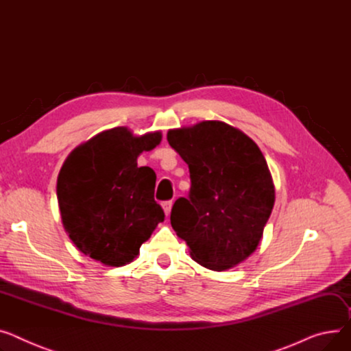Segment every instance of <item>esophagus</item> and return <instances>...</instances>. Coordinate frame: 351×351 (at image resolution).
Listing matches in <instances>:
<instances>
[{
    "instance_id": "esophagus-1",
    "label": "esophagus",
    "mask_w": 351,
    "mask_h": 351,
    "mask_svg": "<svg viewBox=\"0 0 351 351\" xmlns=\"http://www.w3.org/2000/svg\"><path fill=\"white\" fill-rule=\"evenodd\" d=\"M172 200H168V202H163L162 203V207H163V212H165L167 216L171 215V210H172Z\"/></svg>"
}]
</instances>
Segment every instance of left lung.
Masks as SVG:
<instances>
[{"label": "left lung", "instance_id": "1", "mask_svg": "<svg viewBox=\"0 0 351 351\" xmlns=\"http://www.w3.org/2000/svg\"><path fill=\"white\" fill-rule=\"evenodd\" d=\"M168 143L188 163L192 183L171 212L178 237L197 264L213 271L236 267L258 247L275 202L261 149L221 121L169 130Z\"/></svg>", "mask_w": 351, "mask_h": 351}]
</instances>
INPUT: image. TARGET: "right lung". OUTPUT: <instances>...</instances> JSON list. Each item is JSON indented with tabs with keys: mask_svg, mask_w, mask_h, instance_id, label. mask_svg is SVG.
I'll use <instances>...</instances> for the list:
<instances>
[{
	"mask_svg": "<svg viewBox=\"0 0 351 351\" xmlns=\"http://www.w3.org/2000/svg\"><path fill=\"white\" fill-rule=\"evenodd\" d=\"M162 134L135 136L125 127L97 134L75 148L58 176L62 223L73 244L90 258L123 267L139 254L165 220L155 202L156 175L136 158L159 145Z\"/></svg>",
	"mask_w": 351,
	"mask_h": 351,
	"instance_id": "right-lung-1",
	"label": "right lung"
}]
</instances>
